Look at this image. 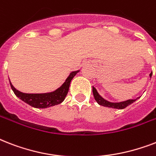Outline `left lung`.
I'll use <instances>...</instances> for the list:
<instances>
[{"mask_svg": "<svg viewBox=\"0 0 156 156\" xmlns=\"http://www.w3.org/2000/svg\"><path fill=\"white\" fill-rule=\"evenodd\" d=\"M151 75H152V72L150 73V77L151 78ZM92 92L93 95H94V97H95V101L100 104V105H102L104 107H107V108H116V109H124L125 108H126L129 105H130L131 104H133V102H135L137 99H139L140 97L137 98L136 100H126V101H122V102L119 103H112L109 102L108 100H104V98L101 96V95L98 93L97 90L95 89L94 87H92Z\"/></svg>", "mask_w": 156, "mask_h": 156, "instance_id": "1", "label": "left lung"}]
</instances>
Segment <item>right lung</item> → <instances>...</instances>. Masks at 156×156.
<instances>
[{
	"label": "right lung",
	"mask_w": 156,
	"mask_h": 156,
	"mask_svg": "<svg viewBox=\"0 0 156 156\" xmlns=\"http://www.w3.org/2000/svg\"><path fill=\"white\" fill-rule=\"evenodd\" d=\"M79 72V70L73 71L69 73L68 78H66L65 83L57 88L56 90L52 92L48 93H40V94H28V93L21 92L19 90L16 89L12 83L9 81L10 87L13 90V93L15 94L17 97H18L20 100L24 101L25 103L28 104L33 108H46L49 107L55 106L57 104H61L64 101L65 98L67 95V93L69 91V88L70 85L71 80L73 79V77Z\"/></svg>",
	"instance_id": "obj_1"
}]
</instances>
